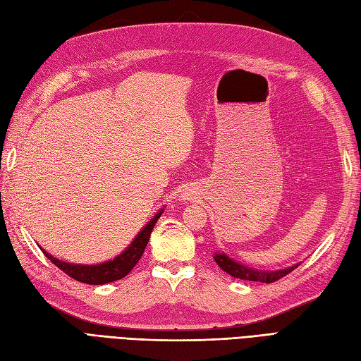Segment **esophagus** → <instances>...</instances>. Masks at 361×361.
I'll return each mask as SVG.
<instances>
[{"instance_id": "obj_1", "label": "esophagus", "mask_w": 361, "mask_h": 361, "mask_svg": "<svg viewBox=\"0 0 361 361\" xmlns=\"http://www.w3.org/2000/svg\"><path fill=\"white\" fill-rule=\"evenodd\" d=\"M196 196H197V192L194 191V190H185L183 192H180V200H183V202H188V200H194L196 199Z\"/></svg>"}]
</instances>
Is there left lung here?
<instances>
[{
  "mask_svg": "<svg viewBox=\"0 0 361 361\" xmlns=\"http://www.w3.org/2000/svg\"><path fill=\"white\" fill-rule=\"evenodd\" d=\"M214 261L217 262L221 270H225L226 274H229L233 278L245 279V281H255V282H266V284H270V282H275L281 278H284L287 274H290L291 270H295L300 264V262H298V264H293L281 270H258V269L247 267L245 264H241V262L232 259L231 257L226 255L225 252L214 253Z\"/></svg>",
  "mask_w": 361,
  "mask_h": 361,
  "instance_id": "obj_1",
  "label": "left lung"
}]
</instances>
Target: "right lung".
<instances>
[{
    "instance_id": "obj_1",
    "label": "right lung",
    "mask_w": 361,
    "mask_h": 361,
    "mask_svg": "<svg viewBox=\"0 0 361 361\" xmlns=\"http://www.w3.org/2000/svg\"><path fill=\"white\" fill-rule=\"evenodd\" d=\"M162 212L164 208L154 214V217L138 232V235L132 240L130 245L126 247L120 255H116L114 259L100 262V264H73V262L57 259L51 253H48L42 247L41 249L45 253V257L50 259L54 266L59 267L73 279L91 286L108 284V282L124 278L136 266V262L142 257L145 246H147L153 226L157 225V221L162 216Z\"/></svg>"
}]
</instances>
